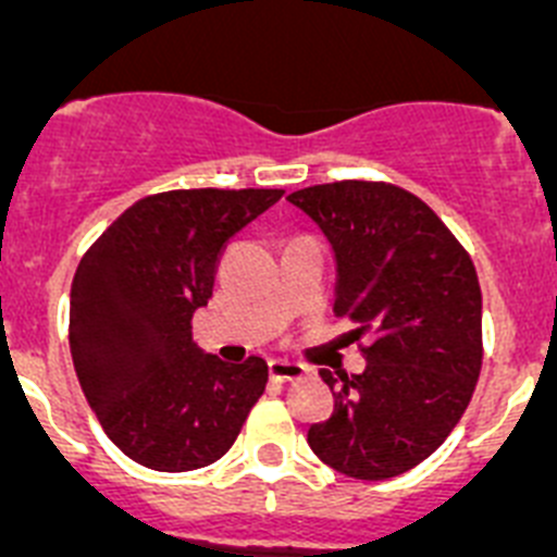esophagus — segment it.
Wrapping results in <instances>:
<instances>
[{"label":"esophagus","mask_w":557,"mask_h":557,"mask_svg":"<svg viewBox=\"0 0 557 557\" xmlns=\"http://www.w3.org/2000/svg\"><path fill=\"white\" fill-rule=\"evenodd\" d=\"M269 374H272V380H277V383H294V380L305 377V366L288 363V360H272V363H269Z\"/></svg>","instance_id":"34e87169"}]
</instances>
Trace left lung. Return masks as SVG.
Masks as SVG:
<instances>
[{"label":"left lung","mask_w":557,"mask_h":557,"mask_svg":"<svg viewBox=\"0 0 557 557\" xmlns=\"http://www.w3.org/2000/svg\"><path fill=\"white\" fill-rule=\"evenodd\" d=\"M338 260L333 313L355 324L363 374L322 369L333 416L308 430L315 458L355 480H388L447 441L483 366L474 263L433 210L399 185L338 180L288 197Z\"/></svg>","instance_id":"obj_1"}]
</instances>
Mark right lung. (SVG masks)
<instances>
[{"instance_id": "right-lung-1", "label": "right lung", "mask_w": 557, "mask_h": 557, "mask_svg": "<svg viewBox=\"0 0 557 557\" xmlns=\"http://www.w3.org/2000/svg\"><path fill=\"white\" fill-rule=\"evenodd\" d=\"M285 191L188 188L129 205L79 260L69 344L108 438L154 472L222 458L267 391L263 358L202 355L194 310L213 297L227 242Z\"/></svg>"}]
</instances>
